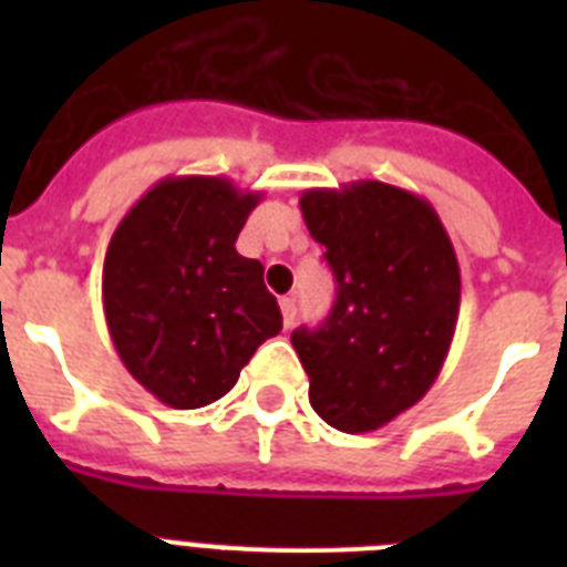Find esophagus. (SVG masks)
<instances>
[{
    "instance_id": "34e87169",
    "label": "esophagus",
    "mask_w": 567,
    "mask_h": 567,
    "mask_svg": "<svg viewBox=\"0 0 567 567\" xmlns=\"http://www.w3.org/2000/svg\"><path fill=\"white\" fill-rule=\"evenodd\" d=\"M279 309H282L285 329H291L293 323H297V300H293V297H282V302H279Z\"/></svg>"
}]
</instances>
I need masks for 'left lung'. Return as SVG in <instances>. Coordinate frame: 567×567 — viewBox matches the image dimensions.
<instances>
[{
    "mask_svg": "<svg viewBox=\"0 0 567 567\" xmlns=\"http://www.w3.org/2000/svg\"><path fill=\"white\" fill-rule=\"evenodd\" d=\"M300 208L338 282L327 323L291 336L311 409L341 432H373L444 368L462 300L456 249L423 196L385 182L302 190Z\"/></svg>",
    "mask_w": 567,
    "mask_h": 567,
    "instance_id": "8db88e82",
    "label": "left lung"
}]
</instances>
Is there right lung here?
Masks as SVG:
<instances>
[{
    "label": "right lung",
    "mask_w": 567,
    "mask_h": 567,
    "mask_svg": "<svg viewBox=\"0 0 567 567\" xmlns=\"http://www.w3.org/2000/svg\"><path fill=\"white\" fill-rule=\"evenodd\" d=\"M261 190L223 176H167L111 235L102 309L120 362L171 409H199L238 382L282 311L265 267L235 249Z\"/></svg>",
    "instance_id": "obj_1"
}]
</instances>
